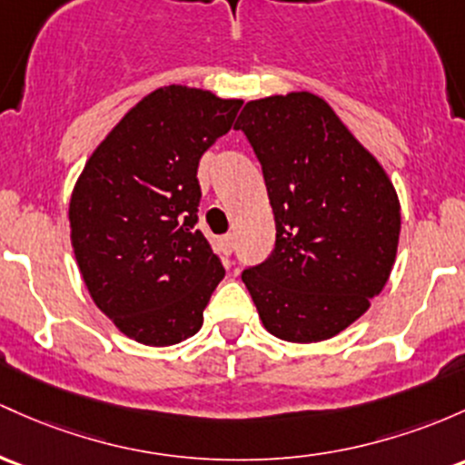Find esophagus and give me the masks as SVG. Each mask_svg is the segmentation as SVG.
<instances>
[{
  "label": "esophagus",
  "mask_w": 465,
  "mask_h": 465,
  "mask_svg": "<svg viewBox=\"0 0 465 465\" xmlns=\"http://www.w3.org/2000/svg\"><path fill=\"white\" fill-rule=\"evenodd\" d=\"M218 252H221L223 256H232V252H233V236H232V233H224V236L218 238Z\"/></svg>",
  "instance_id": "esophagus-1"
}]
</instances>
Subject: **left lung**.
<instances>
[{
  "label": "left lung",
  "instance_id": "8db88e82",
  "mask_svg": "<svg viewBox=\"0 0 465 465\" xmlns=\"http://www.w3.org/2000/svg\"><path fill=\"white\" fill-rule=\"evenodd\" d=\"M252 143L275 218V247L242 272L264 329L329 340L371 307L400 242V201L384 167L311 92L249 101L236 121Z\"/></svg>",
  "mask_w": 465,
  "mask_h": 465
}]
</instances>
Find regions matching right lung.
Wrapping results in <instances>:
<instances>
[{
	"mask_svg": "<svg viewBox=\"0 0 465 465\" xmlns=\"http://www.w3.org/2000/svg\"><path fill=\"white\" fill-rule=\"evenodd\" d=\"M241 99L165 85L141 99L85 163L70 241L94 304L127 338L172 346L203 326L224 269L196 229L198 161Z\"/></svg>",
	"mask_w": 465,
	"mask_h": 465,
	"instance_id": "right-lung-1",
	"label": "right lung"
}]
</instances>
